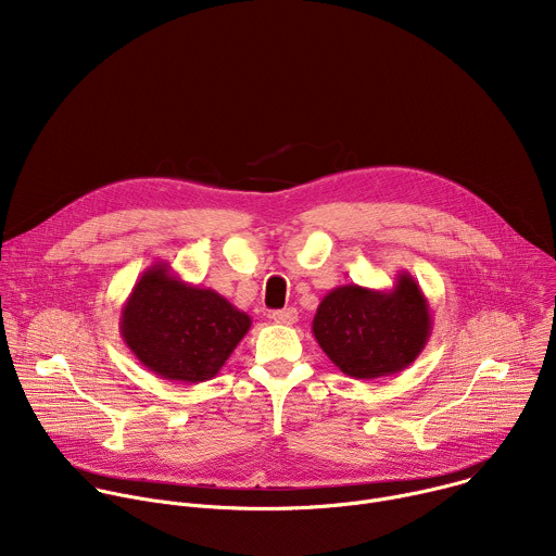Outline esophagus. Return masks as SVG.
<instances>
[{"label":"esophagus","instance_id":"1","mask_svg":"<svg viewBox=\"0 0 556 556\" xmlns=\"http://www.w3.org/2000/svg\"><path fill=\"white\" fill-rule=\"evenodd\" d=\"M270 319L275 324H281V326H292L299 321V312L294 307H286V309H277L270 314Z\"/></svg>","mask_w":556,"mask_h":556}]
</instances>
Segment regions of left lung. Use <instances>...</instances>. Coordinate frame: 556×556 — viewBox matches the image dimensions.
Masks as SVG:
<instances>
[{"instance_id":"8db88e82","label":"left lung","mask_w":556,"mask_h":556,"mask_svg":"<svg viewBox=\"0 0 556 556\" xmlns=\"http://www.w3.org/2000/svg\"><path fill=\"white\" fill-rule=\"evenodd\" d=\"M433 319L418 281L401 270L389 290L356 283L330 290L316 307L312 334L348 376L371 380L407 369L425 350Z\"/></svg>"}]
</instances>
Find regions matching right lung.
Here are the masks:
<instances>
[{
	"instance_id": "obj_1",
	"label": "right lung",
	"mask_w": 556,
	"mask_h": 556,
	"mask_svg": "<svg viewBox=\"0 0 556 556\" xmlns=\"http://www.w3.org/2000/svg\"><path fill=\"white\" fill-rule=\"evenodd\" d=\"M251 316L211 288L182 281L167 262L149 266L121 309V337L157 378L211 380L251 330Z\"/></svg>"
}]
</instances>
